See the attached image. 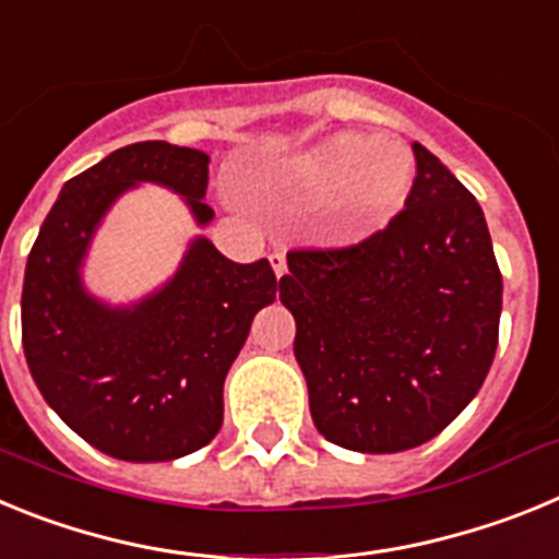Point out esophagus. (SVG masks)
I'll return each mask as SVG.
<instances>
[{"instance_id":"esophagus-1","label":"esophagus","mask_w":559,"mask_h":559,"mask_svg":"<svg viewBox=\"0 0 559 559\" xmlns=\"http://www.w3.org/2000/svg\"><path fill=\"white\" fill-rule=\"evenodd\" d=\"M269 260H271V269H274L276 280H283V276L288 274V263H285V254H280V251H274V254H271Z\"/></svg>"}]
</instances>
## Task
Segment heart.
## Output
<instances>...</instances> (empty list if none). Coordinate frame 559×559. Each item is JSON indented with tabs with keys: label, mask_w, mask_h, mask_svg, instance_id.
I'll list each match as a JSON object with an SVG mask.
<instances>
[{
	"label": "heart",
	"mask_w": 559,
	"mask_h": 559,
	"mask_svg": "<svg viewBox=\"0 0 559 559\" xmlns=\"http://www.w3.org/2000/svg\"><path fill=\"white\" fill-rule=\"evenodd\" d=\"M412 153L372 133L341 131L283 167V187L299 201L330 204L335 243H358L389 224L414 190Z\"/></svg>",
	"instance_id": "1"
}]
</instances>
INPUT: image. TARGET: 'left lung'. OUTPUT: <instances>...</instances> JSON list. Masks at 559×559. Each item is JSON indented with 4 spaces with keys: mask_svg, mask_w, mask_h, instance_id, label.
Segmentation results:
<instances>
[{
    "mask_svg": "<svg viewBox=\"0 0 559 559\" xmlns=\"http://www.w3.org/2000/svg\"><path fill=\"white\" fill-rule=\"evenodd\" d=\"M406 210L364 243L290 251L280 299L328 442L358 453L417 448L481 389L498 347L501 271L471 190L414 142Z\"/></svg>",
    "mask_w": 559,
    "mask_h": 559,
    "instance_id": "1",
    "label": "left lung"
}]
</instances>
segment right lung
<instances>
[{
    "label": "right lung",
    "instance_id": "obj_1",
    "mask_svg": "<svg viewBox=\"0 0 559 559\" xmlns=\"http://www.w3.org/2000/svg\"><path fill=\"white\" fill-rule=\"evenodd\" d=\"M210 156L133 142L63 185L27 257L24 358L47 406L88 445L122 462H170L210 445L224 423V380L257 310L276 299L269 260L231 263L195 235L176 274L131 305L83 283V263L117 199L140 185L181 195L206 226Z\"/></svg>",
    "mask_w": 559,
    "mask_h": 559
}]
</instances>
